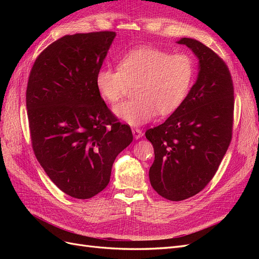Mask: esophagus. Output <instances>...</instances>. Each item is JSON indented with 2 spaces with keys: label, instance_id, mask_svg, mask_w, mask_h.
Listing matches in <instances>:
<instances>
[{
  "label": "esophagus",
  "instance_id": "obj_1",
  "mask_svg": "<svg viewBox=\"0 0 259 259\" xmlns=\"http://www.w3.org/2000/svg\"><path fill=\"white\" fill-rule=\"evenodd\" d=\"M132 132H133V136H134L135 139H139L140 137L144 136V133L142 132V130H139V128H134Z\"/></svg>",
  "mask_w": 259,
  "mask_h": 259
}]
</instances>
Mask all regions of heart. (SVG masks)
<instances>
[{
	"instance_id": "obj_1",
	"label": "heart",
	"mask_w": 259,
	"mask_h": 259,
	"mask_svg": "<svg viewBox=\"0 0 259 259\" xmlns=\"http://www.w3.org/2000/svg\"><path fill=\"white\" fill-rule=\"evenodd\" d=\"M193 75L194 64L188 55L142 46L125 54L119 69L101 68L95 83L101 97L111 104L119 103L131 86L136 85L137 98L124 101L113 112L132 126H140L158 112H174L189 93Z\"/></svg>"
}]
</instances>
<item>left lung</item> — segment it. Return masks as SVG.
Here are the masks:
<instances>
[{
  "instance_id": "1",
  "label": "left lung",
  "mask_w": 259,
  "mask_h": 259,
  "mask_svg": "<svg viewBox=\"0 0 259 259\" xmlns=\"http://www.w3.org/2000/svg\"><path fill=\"white\" fill-rule=\"evenodd\" d=\"M199 60L197 81L168 119L148 130L154 149L153 189L169 201L199 193L210 182L232 136L233 85L224 60L201 42L182 37Z\"/></svg>"
}]
</instances>
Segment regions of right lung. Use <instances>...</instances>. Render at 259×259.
Masks as SVG:
<instances>
[{"label": "right lung", "mask_w": 259, "mask_h": 259, "mask_svg": "<svg viewBox=\"0 0 259 259\" xmlns=\"http://www.w3.org/2000/svg\"><path fill=\"white\" fill-rule=\"evenodd\" d=\"M115 35L100 31L62 36L40 54L29 76L34 154L52 182L75 199L103 191L117 154L133 142L131 127L109 110L95 83Z\"/></svg>", "instance_id": "add662e5"}]
</instances>
